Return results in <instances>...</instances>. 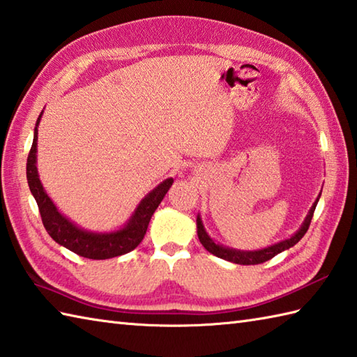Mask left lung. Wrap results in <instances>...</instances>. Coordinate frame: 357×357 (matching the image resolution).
Here are the masks:
<instances>
[{
	"label": "left lung",
	"instance_id": "obj_1",
	"mask_svg": "<svg viewBox=\"0 0 357 357\" xmlns=\"http://www.w3.org/2000/svg\"><path fill=\"white\" fill-rule=\"evenodd\" d=\"M319 197H321V195H319ZM319 197L314 203H312V206L310 209L307 219H305L301 229L297 231L293 237H289L287 240H282V242L268 246V248H264V250H259V251H237V250L225 248V246L215 243L214 240L206 234L205 228H203L200 215H197V236L200 238V243L205 246V250L209 251L211 254H214V256H217V257L232 261V264H238V265L264 264V261L273 259L274 256H278L279 252L291 248V246H294L305 236V232H307L308 228H310V223H311V219H312V214H314V209H316V205L319 202Z\"/></svg>",
	"mask_w": 357,
	"mask_h": 357
}]
</instances>
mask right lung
Returning <instances> with one entry per match:
<instances>
[{"label": "right lung", "instance_id": "right-lung-1", "mask_svg": "<svg viewBox=\"0 0 357 357\" xmlns=\"http://www.w3.org/2000/svg\"><path fill=\"white\" fill-rule=\"evenodd\" d=\"M41 115L43 112L35 125L33 143L31 151H29L26 165V176L29 188H31V192L36 200V205H38L43 225H45L49 236L56 243L63 245L64 248L78 254V256L93 260L117 257L135 250L140 245L144 234H146L152 214L155 213L160 202L163 200L174 180L166 178L163 183L152 189L146 197L140 202V205L137 206L135 213L130 217L129 223L125 225V228L114 232H105V234L78 228L56 209L38 178V171H36V140H38V123Z\"/></svg>", "mask_w": 357, "mask_h": 357}]
</instances>
